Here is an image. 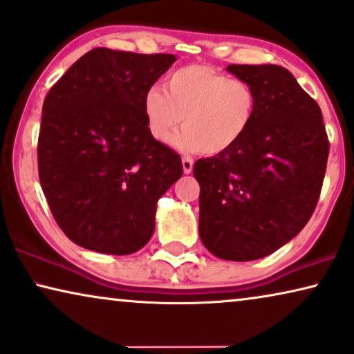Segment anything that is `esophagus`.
<instances>
[{
	"label": "esophagus",
	"mask_w": 354,
	"mask_h": 354,
	"mask_svg": "<svg viewBox=\"0 0 354 354\" xmlns=\"http://www.w3.org/2000/svg\"><path fill=\"white\" fill-rule=\"evenodd\" d=\"M182 166H183V172L190 174L193 171V159L190 156H183L182 158Z\"/></svg>",
	"instance_id": "esophagus-1"
}]
</instances>
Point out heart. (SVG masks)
Returning <instances> with one entry per match:
<instances>
[{
  "instance_id": "heart-1",
  "label": "heart",
  "mask_w": 354,
  "mask_h": 354,
  "mask_svg": "<svg viewBox=\"0 0 354 354\" xmlns=\"http://www.w3.org/2000/svg\"><path fill=\"white\" fill-rule=\"evenodd\" d=\"M164 85L166 91L151 86L143 98L148 130L158 142H166L182 120L176 147L219 154L239 143L254 122L258 93L250 82L185 66L171 72Z\"/></svg>"
}]
</instances>
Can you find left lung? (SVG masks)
<instances>
[{
	"label": "left lung",
	"mask_w": 354,
	"mask_h": 354,
	"mask_svg": "<svg viewBox=\"0 0 354 354\" xmlns=\"http://www.w3.org/2000/svg\"><path fill=\"white\" fill-rule=\"evenodd\" d=\"M258 93L254 122L239 143L198 159L200 236L227 261L264 258L311 219L321 196L328 138L319 104L285 67L230 64Z\"/></svg>",
	"instance_id": "8db88e82"
}]
</instances>
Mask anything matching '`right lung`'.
Here are the masks:
<instances>
[{
    "mask_svg": "<svg viewBox=\"0 0 354 354\" xmlns=\"http://www.w3.org/2000/svg\"><path fill=\"white\" fill-rule=\"evenodd\" d=\"M176 59L95 48L48 91L38 177L74 243L122 256L151 239L156 203L183 167L178 153L149 133L143 98Z\"/></svg>",
    "mask_w": 354,
    "mask_h": 354,
    "instance_id": "obj_1",
    "label": "right lung"
}]
</instances>
